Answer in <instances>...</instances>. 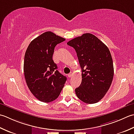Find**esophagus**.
I'll return each instance as SVG.
<instances>
[{"label": "esophagus", "instance_id": "esophagus-1", "mask_svg": "<svg viewBox=\"0 0 134 134\" xmlns=\"http://www.w3.org/2000/svg\"><path fill=\"white\" fill-rule=\"evenodd\" d=\"M68 77H71L72 76V72H70V73H69V74L68 75Z\"/></svg>", "mask_w": 134, "mask_h": 134}]
</instances>
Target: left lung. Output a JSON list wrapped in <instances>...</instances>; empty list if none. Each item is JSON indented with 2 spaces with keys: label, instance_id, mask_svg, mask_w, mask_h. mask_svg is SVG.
<instances>
[{
  "label": "left lung",
  "instance_id": "obj_1",
  "mask_svg": "<svg viewBox=\"0 0 134 134\" xmlns=\"http://www.w3.org/2000/svg\"><path fill=\"white\" fill-rule=\"evenodd\" d=\"M75 48L82 70V80L75 89L77 97L84 103H95L102 99L114 75L110 52L94 35L87 33L67 43Z\"/></svg>",
  "mask_w": 134,
  "mask_h": 134
}]
</instances>
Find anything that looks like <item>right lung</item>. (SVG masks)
Returning <instances> with one entry per match:
<instances>
[{
    "label": "right lung",
    "instance_id": "right-lung-1",
    "mask_svg": "<svg viewBox=\"0 0 134 134\" xmlns=\"http://www.w3.org/2000/svg\"><path fill=\"white\" fill-rule=\"evenodd\" d=\"M65 40L48 31L33 40L26 50L24 63L26 83L32 94L42 102L56 99L66 81L53 60L54 48Z\"/></svg>",
    "mask_w": 134,
    "mask_h": 134
}]
</instances>
